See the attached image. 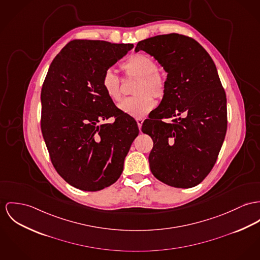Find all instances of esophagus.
I'll return each mask as SVG.
<instances>
[{
	"mask_svg": "<svg viewBox=\"0 0 260 260\" xmlns=\"http://www.w3.org/2000/svg\"><path fill=\"white\" fill-rule=\"evenodd\" d=\"M137 122H138V125H139V128H141V125H142V123H143V119H137Z\"/></svg>",
	"mask_w": 260,
	"mask_h": 260,
	"instance_id": "34e87169",
	"label": "esophagus"
}]
</instances>
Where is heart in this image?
<instances>
[{"instance_id":"obj_1","label":"heart","mask_w":260,"mask_h":260,"mask_svg":"<svg viewBox=\"0 0 260 260\" xmlns=\"http://www.w3.org/2000/svg\"><path fill=\"white\" fill-rule=\"evenodd\" d=\"M126 76L139 77L134 97L122 101L119 109L122 113L134 117L143 118L155 106L153 97L160 99L166 92L165 79L157 73V64L145 54H134L121 64ZM102 87L106 95L114 102L121 99L120 78L112 69H107L102 77Z\"/></svg>"}]
</instances>
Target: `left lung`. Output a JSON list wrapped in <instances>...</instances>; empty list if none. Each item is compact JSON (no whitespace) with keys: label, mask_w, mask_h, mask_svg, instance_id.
<instances>
[{"label":"left lung","mask_w":260,"mask_h":260,"mask_svg":"<svg viewBox=\"0 0 260 260\" xmlns=\"http://www.w3.org/2000/svg\"><path fill=\"white\" fill-rule=\"evenodd\" d=\"M140 50L167 72L159 109L141 127L153 140L150 170L169 186L194 187L214 167L226 133V98L216 65L199 42L178 34L141 40ZM169 117L177 119L161 121Z\"/></svg>","instance_id":"1"}]
</instances>
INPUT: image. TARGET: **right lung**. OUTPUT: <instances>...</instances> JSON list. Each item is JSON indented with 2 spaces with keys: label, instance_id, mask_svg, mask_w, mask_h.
<instances>
[{
  "label": "right lung",
  "instance_id": "obj_1",
  "mask_svg": "<svg viewBox=\"0 0 260 260\" xmlns=\"http://www.w3.org/2000/svg\"><path fill=\"white\" fill-rule=\"evenodd\" d=\"M134 44L75 40L51 62L41 89V132L60 176L83 191L114 184L139 136L137 121L122 113L102 87L104 72ZM115 118L113 124L102 120Z\"/></svg>",
  "mask_w": 260,
  "mask_h": 260
}]
</instances>
